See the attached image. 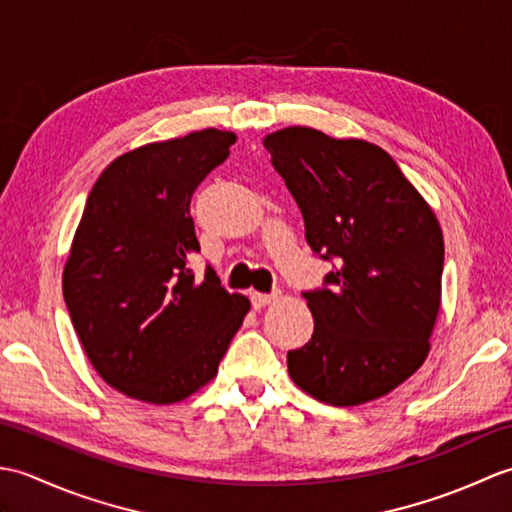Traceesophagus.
<instances>
[{
    "instance_id": "34e87169",
    "label": "esophagus",
    "mask_w": 512,
    "mask_h": 512,
    "mask_svg": "<svg viewBox=\"0 0 512 512\" xmlns=\"http://www.w3.org/2000/svg\"><path fill=\"white\" fill-rule=\"evenodd\" d=\"M250 299H253V306L255 308H264V306H270L277 299V295H266V292H253L250 295Z\"/></svg>"
}]
</instances>
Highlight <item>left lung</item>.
Instances as JSON below:
<instances>
[{
	"instance_id": "obj_1",
	"label": "left lung",
	"mask_w": 512,
	"mask_h": 512,
	"mask_svg": "<svg viewBox=\"0 0 512 512\" xmlns=\"http://www.w3.org/2000/svg\"><path fill=\"white\" fill-rule=\"evenodd\" d=\"M299 204L306 239L339 266L303 292L312 339L288 352L299 389L332 407L387 396L420 369L442 303L436 213L385 149L286 127L264 138Z\"/></svg>"
}]
</instances>
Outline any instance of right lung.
Listing matches in <instances>:
<instances>
[{
    "label": "right lung",
    "instance_id": "obj_1",
    "mask_svg": "<svg viewBox=\"0 0 512 512\" xmlns=\"http://www.w3.org/2000/svg\"><path fill=\"white\" fill-rule=\"evenodd\" d=\"M233 132L200 129L127 151L92 187L63 266V299L92 367L121 394L171 405L211 383L250 310L200 253L191 195Z\"/></svg>",
    "mask_w": 512,
    "mask_h": 512
}]
</instances>
